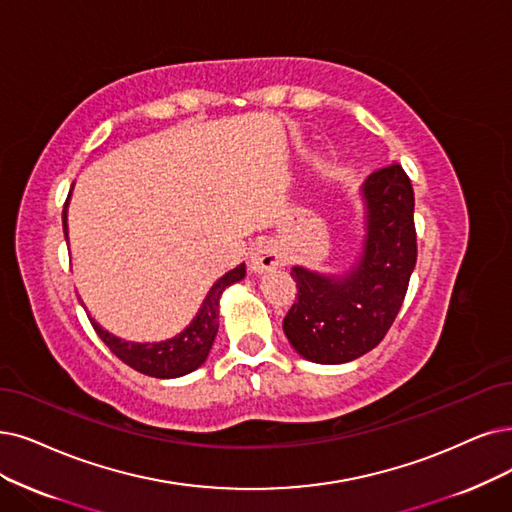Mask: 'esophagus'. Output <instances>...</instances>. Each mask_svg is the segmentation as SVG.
I'll return each mask as SVG.
<instances>
[{"label":"esophagus","instance_id":"obj_1","mask_svg":"<svg viewBox=\"0 0 512 512\" xmlns=\"http://www.w3.org/2000/svg\"><path fill=\"white\" fill-rule=\"evenodd\" d=\"M281 262H283L281 254L277 252L275 245L269 243V241L258 243L256 248L252 250V254H250V269L254 273H264V271H269V269H275V267H279Z\"/></svg>","mask_w":512,"mask_h":512}]
</instances>
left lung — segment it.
Segmentation results:
<instances>
[{
	"instance_id": "left-lung-1",
	"label": "left lung",
	"mask_w": 512,
	"mask_h": 512,
	"mask_svg": "<svg viewBox=\"0 0 512 512\" xmlns=\"http://www.w3.org/2000/svg\"><path fill=\"white\" fill-rule=\"evenodd\" d=\"M365 239L355 267L344 275H321L294 267L298 296L283 319V332L309 361H353L391 330L401 309L418 245L414 189L399 163L367 176L361 187Z\"/></svg>"
}]
</instances>
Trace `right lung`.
I'll return each instance as SVG.
<instances>
[{
	"instance_id": "add662e5",
	"label": "right lung",
	"mask_w": 512,
	"mask_h": 512,
	"mask_svg": "<svg viewBox=\"0 0 512 512\" xmlns=\"http://www.w3.org/2000/svg\"><path fill=\"white\" fill-rule=\"evenodd\" d=\"M71 195V193H69ZM69 203V199H67ZM67 203L63 210V231L69 241L67 233ZM245 277V264H239L233 271L227 275H222L203 300L199 313L195 319L185 327V332H180L178 336L170 340H161V342H128L121 340L113 334H109L90 317V323L100 336V340L105 342L111 353L117 355L126 365L134 367L136 372L153 376V378H178L191 374L193 370L208 359V353L214 344L216 332H218V302L222 292L229 288V285L241 281Z\"/></svg>"
}]
</instances>
